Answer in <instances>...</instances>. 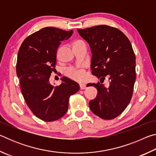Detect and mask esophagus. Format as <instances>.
<instances>
[{
    "label": "esophagus",
    "mask_w": 156,
    "mask_h": 156,
    "mask_svg": "<svg viewBox=\"0 0 156 156\" xmlns=\"http://www.w3.org/2000/svg\"><path fill=\"white\" fill-rule=\"evenodd\" d=\"M80 89H84L87 88V86L84 84H80Z\"/></svg>",
    "instance_id": "esophagus-1"
}]
</instances>
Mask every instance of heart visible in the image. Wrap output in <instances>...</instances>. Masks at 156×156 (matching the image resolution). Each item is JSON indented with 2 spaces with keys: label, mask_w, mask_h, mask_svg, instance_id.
<instances>
[{
  "label": "heart",
  "mask_w": 156,
  "mask_h": 156,
  "mask_svg": "<svg viewBox=\"0 0 156 156\" xmlns=\"http://www.w3.org/2000/svg\"><path fill=\"white\" fill-rule=\"evenodd\" d=\"M84 43L83 41H76L74 43H73V46L76 45V44ZM60 51V49L58 50V54ZM65 74L69 78L73 79V80H76V81H83L84 79H85V70H84V68H76L73 67H68L65 71Z\"/></svg>",
  "instance_id": "heart-1"
}]
</instances>
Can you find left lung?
<instances>
[{
	"label": "left lung",
	"instance_id": "obj_1",
	"mask_svg": "<svg viewBox=\"0 0 156 156\" xmlns=\"http://www.w3.org/2000/svg\"><path fill=\"white\" fill-rule=\"evenodd\" d=\"M78 31L91 47V73L100 81L89 84L98 90L89 108L102 119H113L125 111L133 95L136 73L131 44L125 34L111 26L101 25ZM106 76L109 83L105 86L102 83Z\"/></svg>",
	"mask_w": 156,
	"mask_h": 156
}]
</instances>
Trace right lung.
Returning <instances> with one entry per match:
<instances>
[{
	"label": "right lung",
	"instance_id": "right-lung-1",
	"mask_svg": "<svg viewBox=\"0 0 156 156\" xmlns=\"http://www.w3.org/2000/svg\"><path fill=\"white\" fill-rule=\"evenodd\" d=\"M72 34L73 30L43 28L27 36L18 53L16 73L23 98L34 115L46 122L64 116L70 96L80 89L77 83L65 76L58 86L49 83L51 72L56 70L58 46Z\"/></svg>",
	"mask_w": 156,
	"mask_h": 156
}]
</instances>
